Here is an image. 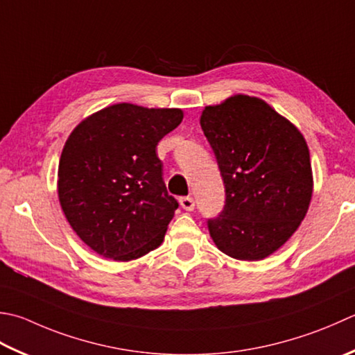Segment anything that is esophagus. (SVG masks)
I'll return each mask as SVG.
<instances>
[{"label": "esophagus", "instance_id": "esophagus-1", "mask_svg": "<svg viewBox=\"0 0 355 355\" xmlns=\"http://www.w3.org/2000/svg\"><path fill=\"white\" fill-rule=\"evenodd\" d=\"M180 205H182V207L186 211H193V207H196V201H193L192 197H182L180 198Z\"/></svg>", "mask_w": 355, "mask_h": 355}]
</instances>
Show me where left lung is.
Returning a JSON list of instances; mask_svg holds the SVG:
<instances>
[{
    "instance_id": "1",
    "label": "left lung",
    "mask_w": 355,
    "mask_h": 355,
    "mask_svg": "<svg viewBox=\"0 0 355 355\" xmlns=\"http://www.w3.org/2000/svg\"><path fill=\"white\" fill-rule=\"evenodd\" d=\"M225 183V206L207 227L221 252L261 260L293 235L312 197L309 149L293 123L260 98L235 95L201 114Z\"/></svg>"
}]
</instances>
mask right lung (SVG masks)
Returning a JSON list of instances; mask_svg holds the SVG:
<instances>
[{"instance_id":"obj_1","label":"right lung","mask_w":355,"mask_h":355,"mask_svg":"<svg viewBox=\"0 0 355 355\" xmlns=\"http://www.w3.org/2000/svg\"><path fill=\"white\" fill-rule=\"evenodd\" d=\"M180 109L121 103L73 129L58 166V197L76 235L106 259L129 261L162 245L178 201L169 196L157 144Z\"/></svg>"}]
</instances>
